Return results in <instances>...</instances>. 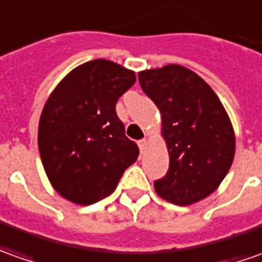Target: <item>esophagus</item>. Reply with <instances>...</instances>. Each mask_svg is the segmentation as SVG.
Returning <instances> with one entry per match:
<instances>
[{
    "mask_svg": "<svg viewBox=\"0 0 262 262\" xmlns=\"http://www.w3.org/2000/svg\"><path fill=\"white\" fill-rule=\"evenodd\" d=\"M138 147H140V151H141V152H145V149L148 147V140H147V138L140 140V141H138Z\"/></svg>",
    "mask_w": 262,
    "mask_h": 262,
    "instance_id": "1",
    "label": "esophagus"
}]
</instances>
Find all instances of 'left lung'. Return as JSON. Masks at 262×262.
<instances>
[{
    "instance_id": "obj_1",
    "label": "left lung",
    "mask_w": 262,
    "mask_h": 262,
    "mask_svg": "<svg viewBox=\"0 0 262 262\" xmlns=\"http://www.w3.org/2000/svg\"><path fill=\"white\" fill-rule=\"evenodd\" d=\"M158 107L169 168L155 192L177 205L198 203L218 188L235 154V135L217 94L185 67L169 64L138 74Z\"/></svg>"
}]
</instances>
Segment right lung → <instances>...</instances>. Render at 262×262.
Segmentation results:
<instances>
[{
	"mask_svg": "<svg viewBox=\"0 0 262 262\" xmlns=\"http://www.w3.org/2000/svg\"><path fill=\"white\" fill-rule=\"evenodd\" d=\"M135 74L107 59L77 67L52 91L38 125L48 180L67 200L90 205L108 196L140 154L115 104Z\"/></svg>",
	"mask_w": 262,
	"mask_h": 262,
	"instance_id": "right-lung-1",
	"label": "right lung"
}]
</instances>
